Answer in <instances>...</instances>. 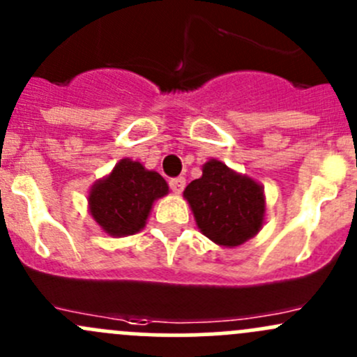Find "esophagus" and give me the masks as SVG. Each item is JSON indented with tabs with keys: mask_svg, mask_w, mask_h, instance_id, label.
Listing matches in <instances>:
<instances>
[{
	"mask_svg": "<svg viewBox=\"0 0 357 357\" xmlns=\"http://www.w3.org/2000/svg\"><path fill=\"white\" fill-rule=\"evenodd\" d=\"M169 186H171V190L174 193H181L183 190H185V186H186V179L183 178V176H178V178H172L171 181H169Z\"/></svg>",
	"mask_w": 357,
	"mask_h": 357,
	"instance_id": "34e87169",
	"label": "esophagus"
}]
</instances>
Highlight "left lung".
Here are the masks:
<instances>
[{"mask_svg":"<svg viewBox=\"0 0 357 357\" xmlns=\"http://www.w3.org/2000/svg\"><path fill=\"white\" fill-rule=\"evenodd\" d=\"M185 199L200 231L219 245H242L257 235L264 221L261 185L214 158L204 165L202 178L186 186Z\"/></svg>","mask_w":357,"mask_h":357,"instance_id":"left-lung-1","label":"left lung"}]
</instances>
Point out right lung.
Wrapping results in <instances>:
<instances>
[{
  "label": "right lung",
  "mask_w": 357,
  "mask_h": 357,
  "mask_svg": "<svg viewBox=\"0 0 357 357\" xmlns=\"http://www.w3.org/2000/svg\"><path fill=\"white\" fill-rule=\"evenodd\" d=\"M169 186L158 172L139 162L122 158L110 176L89 192L93 219L109 235H135L145 226L153 200L167 195Z\"/></svg>",
  "instance_id": "1"
}]
</instances>
